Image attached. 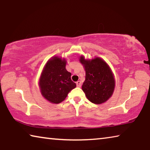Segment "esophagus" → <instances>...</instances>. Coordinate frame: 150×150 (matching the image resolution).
<instances>
[{"label":"esophagus","mask_w":150,"mask_h":150,"mask_svg":"<svg viewBox=\"0 0 150 150\" xmlns=\"http://www.w3.org/2000/svg\"><path fill=\"white\" fill-rule=\"evenodd\" d=\"M76 84H77V87H81V82L80 81H77V83H76Z\"/></svg>","instance_id":"esophagus-1"}]
</instances>
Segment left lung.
<instances>
[{
    "instance_id": "1",
    "label": "left lung",
    "mask_w": 150,
    "mask_h": 150,
    "mask_svg": "<svg viewBox=\"0 0 150 150\" xmlns=\"http://www.w3.org/2000/svg\"><path fill=\"white\" fill-rule=\"evenodd\" d=\"M79 61L85 70V81L82 85L85 96L94 104L106 102L112 95L115 87L110 68L99 57L88 60L81 56Z\"/></svg>"
}]
</instances>
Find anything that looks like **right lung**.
<instances>
[{"mask_svg":"<svg viewBox=\"0 0 150 150\" xmlns=\"http://www.w3.org/2000/svg\"><path fill=\"white\" fill-rule=\"evenodd\" d=\"M65 59L55 56L45 64L40 78L42 96L52 103L58 104L65 99L76 84L71 79V73L65 69Z\"/></svg>","mask_w":150,"mask_h":150,"instance_id":"1","label":"right lung"}]
</instances>
